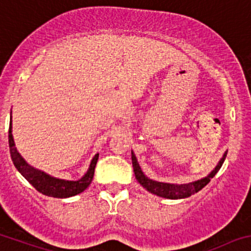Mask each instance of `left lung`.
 Masks as SVG:
<instances>
[{
    "instance_id": "1",
    "label": "left lung",
    "mask_w": 251,
    "mask_h": 251,
    "mask_svg": "<svg viewBox=\"0 0 251 251\" xmlns=\"http://www.w3.org/2000/svg\"><path fill=\"white\" fill-rule=\"evenodd\" d=\"M226 156V152H224L223 157L221 159V161L218 163V165L214 168V170L209 174L206 177L201 178L199 181H195V182L191 183H185V185H174V183H164V182H157V181H152L150 178H148L147 176L143 174V171L140 170V166L137 161V157L132 152V163L133 168H134V174L135 178L138 180V182L143 186L144 188H147L149 192L154 193V195L160 196V197H164V199H170V200H177V199H186V197H190L193 193L199 192L200 190L204 187L207 183L211 181V178L214 177L217 173L219 171V169L222 168L224 163V159Z\"/></svg>"
}]
</instances>
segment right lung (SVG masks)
<instances>
[{"label":"right lung","instance_id":"obj_1","mask_svg":"<svg viewBox=\"0 0 251 251\" xmlns=\"http://www.w3.org/2000/svg\"><path fill=\"white\" fill-rule=\"evenodd\" d=\"M12 126L9 124V132H8V144H9V152H11L12 161H13L14 166L17 170L20 171L25 180L33 186L37 191L45 196H50V197H56V199H66V197H71L77 193H81L85 191L86 188L90 186L92 178H94L95 168H96L97 160H99V154L95 155L92 159L90 169L86 173V175L78 181H65L59 180V178L51 177V176L47 175V174L42 173L39 170H35L34 168L28 165L25 161L20 152L17 151L16 145H14L13 137H12Z\"/></svg>","mask_w":251,"mask_h":251}]
</instances>
